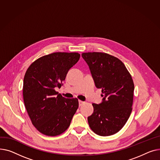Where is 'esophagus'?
<instances>
[{
	"label": "esophagus",
	"instance_id": "esophagus-1",
	"mask_svg": "<svg viewBox=\"0 0 160 160\" xmlns=\"http://www.w3.org/2000/svg\"><path fill=\"white\" fill-rule=\"evenodd\" d=\"M84 101H81V100H79V105L80 107L82 106V105L84 104Z\"/></svg>",
	"mask_w": 160,
	"mask_h": 160
}]
</instances>
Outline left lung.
Returning a JSON list of instances; mask_svg holds the SVG:
<instances>
[{
    "label": "left lung",
    "mask_w": 160,
    "mask_h": 160,
    "mask_svg": "<svg viewBox=\"0 0 160 160\" xmlns=\"http://www.w3.org/2000/svg\"><path fill=\"white\" fill-rule=\"evenodd\" d=\"M102 101L93 103V114L88 117L92 130L101 136L113 135L123 127L132 112L134 84L125 64L106 53H82Z\"/></svg>",
    "instance_id": "left-lung-1"
}]
</instances>
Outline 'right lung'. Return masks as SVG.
<instances>
[{
  "instance_id": "add662e5",
  "label": "right lung",
  "mask_w": 160,
  "mask_h": 160,
  "mask_svg": "<svg viewBox=\"0 0 160 160\" xmlns=\"http://www.w3.org/2000/svg\"><path fill=\"white\" fill-rule=\"evenodd\" d=\"M80 58L76 52H55L37 59L26 72L23 82L24 105L32 123L44 135H60L69 127L79 102L56 92L68 70Z\"/></svg>"
}]
</instances>
